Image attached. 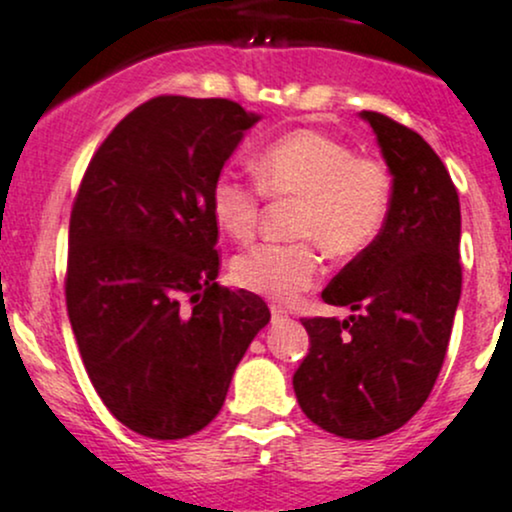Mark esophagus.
<instances>
[{"mask_svg":"<svg viewBox=\"0 0 512 512\" xmlns=\"http://www.w3.org/2000/svg\"><path fill=\"white\" fill-rule=\"evenodd\" d=\"M271 314H273V321H283L287 317V309L283 304H271Z\"/></svg>","mask_w":512,"mask_h":512,"instance_id":"34e87169","label":"esophagus"}]
</instances>
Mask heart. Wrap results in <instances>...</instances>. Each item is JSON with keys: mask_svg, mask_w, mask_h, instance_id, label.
Here are the masks:
<instances>
[{"mask_svg": "<svg viewBox=\"0 0 512 512\" xmlns=\"http://www.w3.org/2000/svg\"><path fill=\"white\" fill-rule=\"evenodd\" d=\"M256 186L222 174L212 183L217 227L232 239L256 232L261 195L300 198L290 244H256L232 261L234 283L271 300H292L314 285L326 249L333 258L365 254L387 225L392 179L375 159L319 130H292L254 157Z\"/></svg>", "mask_w": 512, "mask_h": 512, "instance_id": "1", "label": "heart"}]
</instances>
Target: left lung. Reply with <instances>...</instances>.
I'll return each mask as SVG.
<instances>
[{
	"label": "left lung",
	"mask_w": 512,
	"mask_h": 512,
	"mask_svg": "<svg viewBox=\"0 0 512 512\" xmlns=\"http://www.w3.org/2000/svg\"><path fill=\"white\" fill-rule=\"evenodd\" d=\"M360 118L392 174V208L380 239L321 292L353 314L302 319L309 353L292 387L319 428L375 440L404 426L440 375L462 292V215L445 164L418 132L375 111Z\"/></svg>",
	"instance_id": "left-lung-1"
}]
</instances>
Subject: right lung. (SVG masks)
<instances>
[{"mask_svg":"<svg viewBox=\"0 0 512 512\" xmlns=\"http://www.w3.org/2000/svg\"><path fill=\"white\" fill-rule=\"evenodd\" d=\"M261 116L227 99L157 96L96 149L70 217L67 314L89 380L152 440L203 430L271 321L220 273L210 193Z\"/></svg>","mask_w":512,"mask_h":512,"instance_id":"right-lung-1","label":"right lung"}]
</instances>
